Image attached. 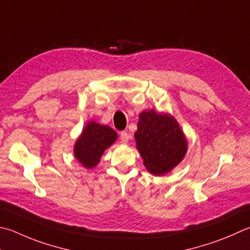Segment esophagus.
Returning a JSON list of instances; mask_svg holds the SVG:
<instances>
[{
	"label": "esophagus",
	"mask_w": 250,
	"mask_h": 250,
	"mask_svg": "<svg viewBox=\"0 0 250 250\" xmlns=\"http://www.w3.org/2000/svg\"><path fill=\"white\" fill-rule=\"evenodd\" d=\"M130 139V134L126 132V131H121L120 132V140L122 143H128V141Z\"/></svg>",
	"instance_id": "1"
}]
</instances>
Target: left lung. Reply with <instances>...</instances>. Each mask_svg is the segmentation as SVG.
Wrapping results in <instances>:
<instances>
[{
    "label": "left lung",
    "instance_id": "obj_1",
    "mask_svg": "<svg viewBox=\"0 0 250 250\" xmlns=\"http://www.w3.org/2000/svg\"><path fill=\"white\" fill-rule=\"evenodd\" d=\"M134 138L144 166L153 175L170 171L187 153V139L178 122L168 113L153 109L141 112Z\"/></svg>",
    "mask_w": 250,
    "mask_h": 250
}]
</instances>
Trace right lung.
Instances as JSON below:
<instances>
[{"label":"right lung","mask_w":250,"mask_h":250,"mask_svg":"<svg viewBox=\"0 0 250 250\" xmlns=\"http://www.w3.org/2000/svg\"><path fill=\"white\" fill-rule=\"evenodd\" d=\"M117 133L110 126L90 121L85 125L74 145V156L85 168L96 166L105 149L117 140Z\"/></svg>","instance_id":"1"}]
</instances>
